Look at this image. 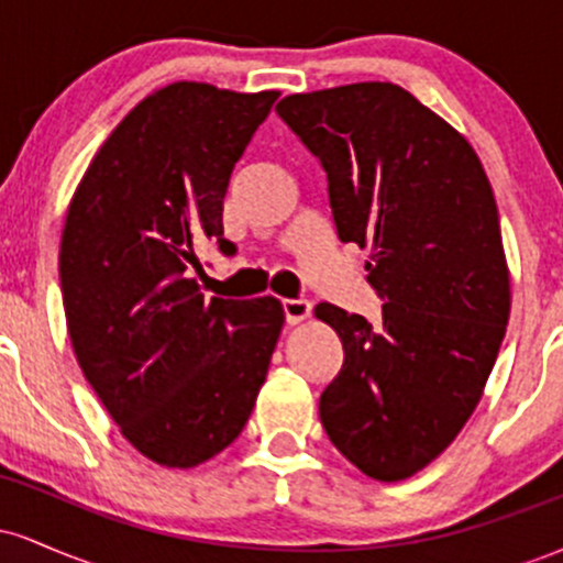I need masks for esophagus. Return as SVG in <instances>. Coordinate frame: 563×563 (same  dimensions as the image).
<instances>
[{"instance_id":"esophagus-1","label":"esophagus","mask_w":563,"mask_h":563,"mask_svg":"<svg viewBox=\"0 0 563 563\" xmlns=\"http://www.w3.org/2000/svg\"><path fill=\"white\" fill-rule=\"evenodd\" d=\"M280 307H283V314H286L288 325H296V322L307 320L309 312H312V303L307 299H283Z\"/></svg>"}]
</instances>
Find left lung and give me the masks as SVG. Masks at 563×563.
<instances>
[{"label":"left lung","mask_w":563,"mask_h":563,"mask_svg":"<svg viewBox=\"0 0 563 563\" xmlns=\"http://www.w3.org/2000/svg\"><path fill=\"white\" fill-rule=\"evenodd\" d=\"M277 115L320 161L335 235L371 245L380 320L333 303L344 365L320 394L335 450L378 482L429 466L479 402L510 312L493 187L466 137L389 81L290 95Z\"/></svg>","instance_id":"left-lung-1"}]
</instances>
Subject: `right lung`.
I'll list each match as a JSON object with an SVG mask.
<instances>
[{
    "instance_id": "add662e5",
    "label": "right lung",
    "mask_w": 563,
    "mask_h": 563,
    "mask_svg": "<svg viewBox=\"0 0 563 563\" xmlns=\"http://www.w3.org/2000/svg\"><path fill=\"white\" fill-rule=\"evenodd\" d=\"M277 92L177 81L113 129L68 206L60 290L84 376L142 455L192 468L238 439L283 328L273 296L206 301L232 169Z\"/></svg>"
}]
</instances>
